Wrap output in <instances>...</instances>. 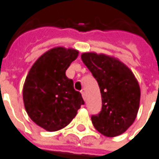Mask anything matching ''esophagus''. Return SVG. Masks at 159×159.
<instances>
[{
    "mask_svg": "<svg viewBox=\"0 0 159 159\" xmlns=\"http://www.w3.org/2000/svg\"><path fill=\"white\" fill-rule=\"evenodd\" d=\"M81 94H82V98H84V100H85V94L84 91H81Z\"/></svg>",
    "mask_w": 159,
    "mask_h": 159,
    "instance_id": "esophagus-1",
    "label": "esophagus"
}]
</instances>
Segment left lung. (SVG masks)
<instances>
[{
	"instance_id": "1",
	"label": "left lung",
	"mask_w": 159,
	"mask_h": 159,
	"mask_svg": "<svg viewBox=\"0 0 159 159\" xmlns=\"http://www.w3.org/2000/svg\"><path fill=\"white\" fill-rule=\"evenodd\" d=\"M81 59L96 79L102 97V109L92 116V124L107 137L120 135L134 123L138 113V81L127 66L113 57L84 53Z\"/></svg>"
}]
</instances>
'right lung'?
<instances>
[{"label": "right lung", "instance_id": "add662e5", "mask_svg": "<svg viewBox=\"0 0 159 159\" xmlns=\"http://www.w3.org/2000/svg\"><path fill=\"white\" fill-rule=\"evenodd\" d=\"M77 50L57 47L40 56L26 76L23 88L25 107L32 121L49 132L71 122L85 104L81 93L75 91L66 70L77 58Z\"/></svg>", "mask_w": 159, "mask_h": 159}]
</instances>
